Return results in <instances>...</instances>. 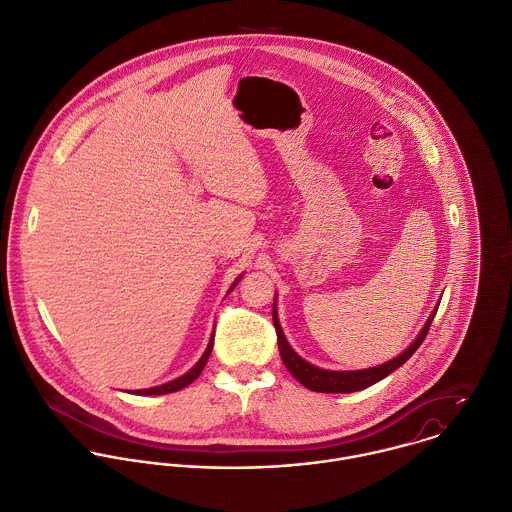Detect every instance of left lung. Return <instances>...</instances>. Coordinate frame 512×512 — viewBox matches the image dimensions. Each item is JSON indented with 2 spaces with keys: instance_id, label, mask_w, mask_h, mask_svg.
Instances as JSON below:
<instances>
[{
  "instance_id": "left-lung-1",
  "label": "left lung",
  "mask_w": 512,
  "mask_h": 512,
  "mask_svg": "<svg viewBox=\"0 0 512 512\" xmlns=\"http://www.w3.org/2000/svg\"><path fill=\"white\" fill-rule=\"evenodd\" d=\"M439 308V306H437ZM437 310H433V314L429 316L427 324L423 326L421 334L413 340V343L397 357L389 359L387 363H381V365H375V367H369V369H357V371H332V369H322V367H316L312 363H308L306 359H302L294 349L292 345L286 340L284 332H282V326L278 322V312H276V302H274V308H272V320H274V328H276V336H278V349H280V355H282V361L284 365L288 367V371L308 389L312 391H320V393H351V391H361L377 381H381L383 377H387L389 373H393L397 367H401L415 351L417 347L423 343L429 328H431V322L435 318Z\"/></svg>"
}]
</instances>
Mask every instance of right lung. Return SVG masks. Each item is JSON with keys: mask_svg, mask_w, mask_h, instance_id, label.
I'll list each match as a JSON object with an SVG mask.
<instances>
[{"mask_svg": "<svg viewBox=\"0 0 512 512\" xmlns=\"http://www.w3.org/2000/svg\"><path fill=\"white\" fill-rule=\"evenodd\" d=\"M240 278H242V276L236 278V282L230 286V290L240 282ZM212 343H214V336L208 341V347H206V351L202 353V357L196 361V365H194L190 371H186L184 375L172 379L169 383H163V385H157V387H149V389H139V391H133V393H135V395H165V393H174V391H178V389L190 385V383L202 373V369H204V365H206V361H208V357H210V353H212Z\"/></svg>", "mask_w": 512, "mask_h": 512, "instance_id": "obj_1", "label": "right lung"}]
</instances>
